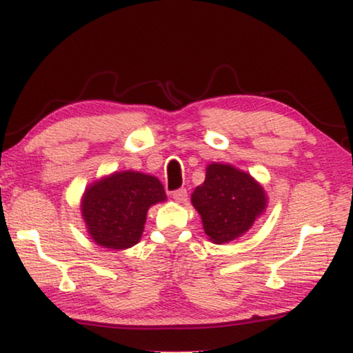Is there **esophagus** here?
Here are the masks:
<instances>
[{
	"instance_id": "34e87169",
	"label": "esophagus",
	"mask_w": 353,
	"mask_h": 353,
	"mask_svg": "<svg viewBox=\"0 0 353 353\" xmlns=\"http://www.w3.org/2000/svg\"><path fill=\"white\" fill-rule=\"evenodd\" d=\"M172 197L176 200V202H180V203H184L188 200V191L186 189H176V191H173L172 192Z\"/></svg>"
}]
</instances>
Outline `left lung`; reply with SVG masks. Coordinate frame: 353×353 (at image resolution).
<instances>
[{
  "instance_id": "obj_1",
  "label": "left lung",
  "mask_w": 353,
  "mask_h": 353,
  "mask_svg": "<svg viewBox=\"0 0 353 353\" xmlns=\"http://www.w3.org/2000/svg\"><path fill=\"white\" fill-rule=\"evenodd\" d=\"M191 200L216 245L246 233L267 208L265 189L249 173L218 162L207 167L205 181L195 188Z\"/></svg>"
}]
</instances>
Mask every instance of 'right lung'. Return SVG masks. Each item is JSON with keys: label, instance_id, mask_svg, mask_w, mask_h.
Instances as JSON below:
<instances>
[{"label": "right lung", "instance_id": "add662e5", "mask_svg": "<svg viewBox=\"0 0 353 353\" xmlns=\"http://www.w3.org/2000/svg\"><path fill=\"white\" fill-rule=\"evenodd\" d=\"M165 199L164 186L156 176L115 172L86 189L82 216L96 245L118 251L137 245L148 208Z\"/></svg>", "mask_w": 353, "mask_h": 353}]
</instances>
